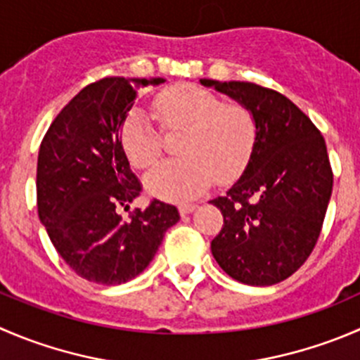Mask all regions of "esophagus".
Returning a JSON list of instances; mask_svg holds the SVG:
<instances>
[{
	"label": "esophagus",
	"instance_id": "esophagus-1",
	"mask_svg": "<svg viewBox=\"0 0 360 360\" xmlns=\"http://www.w3.org/2000/svg\"><path fill=\"white\" fill-rule=\"evenodd\" d=\"M177 209H179L181 216H186V214H190L191 211H193L195 204H181V205H177Z\"/></svg>",
	"mask_w": 360,
	"mask_h": 360
}]
</instances>
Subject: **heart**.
I'll return each mask as SVG.
<instances>
[{
  "label": "heart",
  "instance_id": "obj_1",
  "mask_svg": "<svg viewBox=\"0 0 360 360\" xmlns=\"http://www.w3.org/2000/svg\"><path fill=\"white\" fill-rule=\"evenodd\" d=\"M163 130L183 131V160L156 167L146 177V190L170 202L202 193L212 179L230 183L244 172L253 156L258 123L240 102H223L219 95L195 84H177L158 93L153 103ZM121 146L139 170L151 169L163 155L162 134L142 110L134 109L121 127Z\"/></svg>",
  "mask_w": 360,
  "mask_h": 360
}]
</instances>
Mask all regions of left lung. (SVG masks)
I'll return each mask as SVG.
<instances>
[{"label": "left lung", "mask_w": 360, "mask_h": 360, "mask_svg": "<svg viewBox=\"0 0 360 360\" xmlns=\"http://www.w3.org/2000/svg\"><path fill=\"white\" fill-rule=\"evenodd\" d=\"M253 110L258 139L240 179L211 204L223 226L212 257L233 280L269 287L311 255L333 193L327 146L313 121L281 93L253 82L202 79Z\"/></svg>", "instance_id": "8db88e82"}]
</instances>
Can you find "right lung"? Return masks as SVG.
<instances>
[{"instance_id": "right-lung-1", "label": "right lung", "mask_w": 360, "mask_h": 360, "mask_svg": "<svg viewBox=\"0 0 360 360\" xmlns=\"http://www.w3.org/2000/svg\"><path fill=\"white\" fill-rule=\"evenodd\" d=\"M162 79L105 77L87 84L56 116L38 151L37 207L59 257L80 278L121 285L141 274L179 219L174 205L142 191L121 146V127L139 89Z\"/></svg>"}]
</instances>
